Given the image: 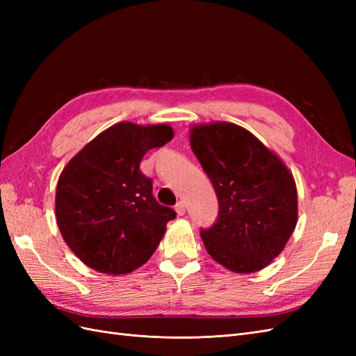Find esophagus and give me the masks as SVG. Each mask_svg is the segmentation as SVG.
I'll list each match as a JSON object with an SVG mask.
<instances>
[{
    "mask_svg": "<svg viewBox=\"0 0 356 356\" xmlns=\"http://www.w3.org/2000/svg\"><path fill=\"white\" fill-rule=\"evenodd\" d=\"M175 211L178 215H184L186 213V204L182 200H179L177 204H175Z\"/></svg>",
    "mask_w": 356,
    "mask_h": 356,
    "instance_id": "34e87169",
    "label": "esophagus"
}]
</instances>
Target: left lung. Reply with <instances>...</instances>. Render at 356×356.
Wrapping results in <instances>:
<instances>
[{
    "instance_id": "obj_1",
    "label": "left lung",
    "mask_w": 356,
    "mask_h": 356,
    "mask_svg": "<svg viewBox=\"0 0 356 356\" xmlns=\"http://www.w3.org/2000/svg\"><path fill=\"white\" fill-rule=\"evenodd\" d=\"M190 145L218 197V218L200 236L215 261L236 273L267 267L297 224L293 174L246 129L217 122L193 126Z\"/></svg>"
}]
</instances>
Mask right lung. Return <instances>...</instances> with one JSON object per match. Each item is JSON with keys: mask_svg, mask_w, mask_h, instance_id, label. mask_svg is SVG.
Wrapping results in <instances>:
<instances>
[{"mask_svg": "<svg viewBox=\"0 0 356 356\" xmlns=\"http://www.w3.org/2000/svg\"><path fill=\"white\" fill-rule=\"evenodd\" d=\"M174 138L168 124L117 123L63 168L56 187V221L80 260L106 275L145 264L177 212L153 196V181L139 165L148 149Z\"/></svg>", "mask_w": 356, "mask_h": 356, "instance_id": "obj_1", "label": "right lung"}]
</instances>
